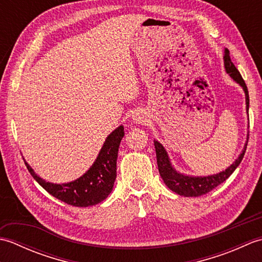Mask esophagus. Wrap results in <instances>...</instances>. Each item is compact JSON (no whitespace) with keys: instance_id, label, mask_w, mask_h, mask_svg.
I'll use <instances>...</instances> for the list:
<instances>
[{"instance_id":"1","label":"esophagus","mask_w":262,"mask_h":262,"mask_svg":"<svg viewBox=\"0 0 262 262\" xmlns=\"http://www.w3.org/2000/svg\"><path fill=\"white\" fill-rule=\"evenodd\" d=\"M133 120H134V122H136V124H141V125L146 124V122L148 121L146 114H144V113L135 114L134 116H133Z\"/></svg>"}]
</instances>
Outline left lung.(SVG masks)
Listing matches in <instances>:
<instances>
[{"label":"left lung","instance_id":"obj_1","mask_svg":"<svg viewBox=\"0 0 262 262\" xmlns=\"http://www.w3.org/2000/svg\"><path fill=\"white\" fill-rule=\"evenodd\" d=\"M224 66L226 73L229 74L233 80L236 83H238L243 89L244 93H246V103H247V113L249 111V92L248 88L246 85V82L242 79L240 72L232 63L231 57H230V52L229 49L225 48L224 51ZM249 136V134H248ZM249 138V137H248ZM248 145V141L244 145V148L242 149L241 154L238 155V158L235 160V162H233L229 168L225 171H222L220 173H216L213 176H207V177H192V176H186L182 174L180 172H178L173 166L171 164V161L169 159V155L166 153L165 148L163 147L162 144L160 142L154 140V146H155V152H157V161H158V168L160 176L162 178L164 183L168 186L169 189L172 191L180 194V196L185 197H199L203 196V194L207 193L213 190L221 183H223L227 178H229L235 169L241 163V161L244 157V153H246Z\"/></svg>","mask_w":262,"mask_h":262}]
</instances>
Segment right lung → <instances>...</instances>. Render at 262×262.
<instances>
[{"instance_id": "add662e5", "label": "right lung", "mask_w": 262, "mask_h": 262, "mask_svg": "<svg viewBox=\"0 0 262 262\" xmlns=\"http://www.w3.org/2000/svg\"><path fill=\"white\" fill-rule=\"evenodd\" d=\"M124 135V127H117L103 143L91 168L79 179L68 183L57 185L46 182L35 173L26 161L25 163L33 179L52 196L75 207H89L101 203L113 191L117 176L118 148Z\"/></svg>"}]
</instances>
